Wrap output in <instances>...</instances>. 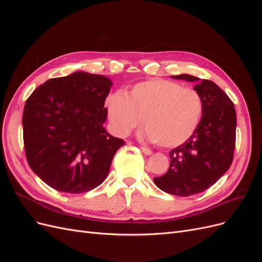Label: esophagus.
<instances>
[{
  "mask_svg": "<svg viewBox=\"0 0 262 262\" xmlns=\"http://www.w3.org/2000/svg\"><path fill=\"white\" fill-rule=\"evenodd\" d=\"M141 150H142V152H143L145 155H150V154L153 153L152 149H149V148H147V147H145V146H141Z\"/></svg>",
  "mask_w": 262,
  "mask_h": 262,
  "instance_id": "obj_1",
  "label": "esophagus"
}]
</instances>
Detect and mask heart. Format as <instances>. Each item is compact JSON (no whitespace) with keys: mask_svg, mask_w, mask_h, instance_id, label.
Masks as SVG:
<instances>
[{"mask_svg":"<svg viewBox=\"0 0 262 262\" xmlns=\"http://www.w3.org/2000/svg\"><path fill=\"white\" fill-rule=\"evenodd\" d=\"M106 105L118 136H128L144 119V137L162 147H176L191 138L203 112L199 93L162 78L138 83L126 95H110Z\"/></svg>","mask_w":262,"mask_h":262,"instance_id":"heart-1","label":"heart"}]
</instances>
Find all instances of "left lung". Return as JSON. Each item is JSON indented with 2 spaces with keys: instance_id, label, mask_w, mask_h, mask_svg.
<instances>
[{
  "instance_id": "left-lung-1",
  "label": "left lung",
  "mask_w": 262,
  "mask_h": 262,
  "mask_svg": "<svg viewBox=\"0 0 262 262\" xmlns=\"http://www.w3.org/2000/svg\"><path fill=\"white\" fill-rule=\"evenodd\" d=\"M171 77L195 82L193 90L202 98L203 112L191 138L169 152L167 172L155 177L154 182L165 192L188 196L209 189L231 167L236 141V112L233 101L212 81L189 74Z\"/></svg>"
}]
</instances>
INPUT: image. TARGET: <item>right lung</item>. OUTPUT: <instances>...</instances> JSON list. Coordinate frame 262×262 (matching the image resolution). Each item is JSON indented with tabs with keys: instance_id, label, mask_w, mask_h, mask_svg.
Instances as JSON below:
<instances>
[{
	"instance_id": "right-lung-1",
	"label": "right lung",
	"mask_w": 262,
	"mask_h": 262,
	"mask_svg": "<svg viewBox=\"0 0 262 262\" xmlns=\"http://www.w3.org/2000/svg\"><path fill=\"white\" fill-rule=\"evenodd\" d=\"M108 77L75 72L36 89L23 113L24 145L36 175L61 192L82 193L108 176L125 142L104 128Z\"/></svg>"
}]
</instances>
